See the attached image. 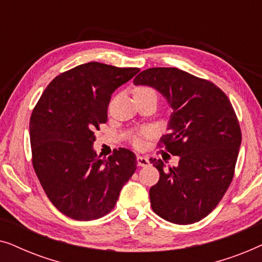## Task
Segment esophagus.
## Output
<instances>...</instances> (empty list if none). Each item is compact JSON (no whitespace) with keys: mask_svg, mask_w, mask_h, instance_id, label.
Listing matches in <instances>:
<instances>
[{"mask_svg":"<svg viewBox=\"0 0 262 262\" xmlns=\"http://www.w3.org/2000/svg\"><path fill=\"white\" fill-rule=\"evenodd\" d=\"M137 163L139 167H146L149 166V160L146 159V157H143V156H137Z\"/></svg>","mask_w":262,"mask_h":262,"instance_id":"34e87169","label":"esophagus"}]
</instances>
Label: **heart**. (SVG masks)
I'll list each match as a JSON object with an SVG mask.
<instances>
[{
	"mask_svg": "<svg viewBox=\"0 0 262 262\" xmlns=\"http://www.w3.org/2000/svg\"><path fill=\"white\" fill-rule=\"evenodd\" d=\"M146 93H155L152 91L151 88L149 87H138L137 89L135 91V95H138V94H146ZM149 135V131L148 130H141L138 131L137 134H135L134 136L131 137V142L132 144L135 146H141L142 145V138L143 137H146V136Z\"/></svg>",
	"mask_w": 262,
	"mask_h": 262,
	"instance_id": "heart-1",
	"label": "heart"
}]
</instances>
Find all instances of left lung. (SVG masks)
<instances>
[{
    "mask_svg": "<svg viewBox=\"0 0 262 262\" xmlns=\"http://www.w3.org/2000/svg\"><path fill=\"white\" fill-rule=\"evenodd\" d=\"M150 85L171 107L168 134L159 146L179 156L177 167L150 159L160 180L150 188L154 212L175 224H192L206 217L230 186L241 128L230 100L212 82L177 68H150L135 77Z\"/></svg>",
    "mask_w": 262,
    "mask_h": 262,
    "instance_id": "left-lung-1",
    "label": "left lung"
}]
</instances>
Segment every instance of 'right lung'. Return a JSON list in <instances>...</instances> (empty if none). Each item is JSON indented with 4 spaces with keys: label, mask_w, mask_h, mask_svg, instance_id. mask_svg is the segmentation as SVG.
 Wrapping results in <instances>:
<instances>
[{
    "label": "right lung",
    "mask_w": 262,
    "mask_h": 262,
    "mask_svg": "<svg viewBox=\"0 0 262 262\" xmlns=\"http://www.w3.org/2000/svg\"><path fill=\"white\" fill-rule=\"evenodd\" d=\"M138 68L89 62L53 78L32 112L30 137L35 174L53 205L76 221L112 211L137 168L131 150L103 160L93 149L95 130L107 121L111 96Z\"/></svg>",
    "instance_id": "right-lung-1"
}]
</instances>
